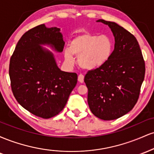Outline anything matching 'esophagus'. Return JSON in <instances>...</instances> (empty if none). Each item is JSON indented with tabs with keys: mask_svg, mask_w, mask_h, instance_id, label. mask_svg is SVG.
Listing matches in <instances>:
<instances>
[{
	"mask_svg": "<svg viewBox=\"0 0 154 154\" xmlns=\"http://www.w3.org/2000/svg\"><path fill=\"white\" fill-rule=\"evenodd\" d=\"M78 81L80 83H82L83 82H84V75H79V76H78Z\"/></svg>",
	"mask_w": 154,
	"mask_h": 154,
	"instance_id": "obj_1",
	"label": "esophagus"
}]
</instances>
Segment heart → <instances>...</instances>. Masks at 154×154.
Instances as JSON below:
<instances>
[{"mask_svg": "<svg viewBox=\"0 0 154 154\" xmlns=\"http://www.w3.org/2000/svg\"><path fill=\"white\" fill-rule=\"evenodd\" d=\"M114 42L107 35H98L85 32L75 36L65 49L64 58L69 64L74 62L73 56H78L77 62L81 68L93 70L106 64L112 56Z\"/></svg>", "mask_w": 154, "mask_h": 154, "instance_id": "heart-1", "label": "heart"}]
</instances>
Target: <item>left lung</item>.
Wrapping results in <instances>:
<instances>
[{"instance_id":"obj_1","label":"left lung","mask_w":154,"mask_h":154,"mask_svg":"<svg viewBox=\"0 0 154 154\" xmlns=\"http://www.w3.org/2000/svg\"><path fill=\"white\" fill-rule=\"evenodd\" d=\"M107 24L115 39L114 50L103 66L90 70L84 81L88 89L90 109L103 120L118 119L133 109L138 100L146 66L137 39L115 22Z\"/></svg>"}]
</instances>
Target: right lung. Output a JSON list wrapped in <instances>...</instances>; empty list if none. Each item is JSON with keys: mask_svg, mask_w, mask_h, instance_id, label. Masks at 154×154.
<instances>
[{"mask_svg": "<svg viewBox=\"0 0 154 154\" xmlns=\"http://www.w3.org/2000/svg\"><path fill=\"white\" fill-rule=\"evenodd\" d=\"M62 52L64 41L58 27L40 24L19 39L9 63L11 87L18 103L34 115L49 119L59 114L77 82V75L63 72L54 55L40 45Z\"/></svg>", "mask_w": 154, "mask_h": 154, "instance_id": "add662e5", "label": "right lung"}]
</instances>
